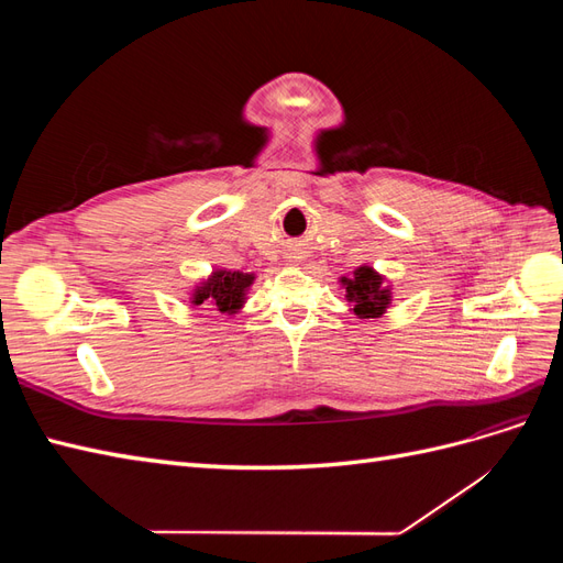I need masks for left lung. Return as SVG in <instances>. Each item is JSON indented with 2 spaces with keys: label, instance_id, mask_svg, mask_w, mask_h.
Wrapping results in <instances>:
<instances>
[{
  "label": "left lung",
  "instance_id": "left-lung-1",
  "mask_svg": "<svg viewBox=\"0 0 563 563\" xmlns=\"http://www.w3.org/2000/svg\"><path fill=\"white\" fill-rule=\"evenodd\" d=\"M338 282L345 288L350 310L360 319H376L387 312L391 302V288L385 275H380L373 265L364 263L352 275L340 277Z\"/></svg>",
  "mask_w": 563,
  "mask_h": 563
}]
</instances>
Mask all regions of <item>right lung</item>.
Returning a JSON list of instances; mask_svg holds the SVG:
<instances>
[{"mask_svg": "<svg viewBox=\"0 0 563 563\" xmlns=\"http://www.w3.org/2000/svg\"><path fill=\"white\" fill-rule=\"evenodd\" d=\"M253 282V272L216 267L209 277L195 284L190 291V305L192 308H199V305L207 308L209 305L211 310H218L220 314L234 317L246 305V294Z\"/></svg>", "mask_w": 563, "mask_h": 563, "instance_id": "add662e5", "label": "right lung"}]
</instances>
